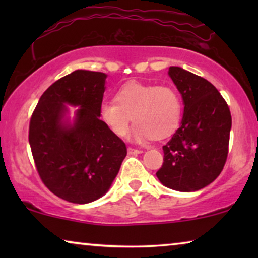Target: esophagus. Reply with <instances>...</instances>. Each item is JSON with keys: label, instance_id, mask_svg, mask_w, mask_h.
<instances>
[{"label": "esophagus", "instance_id": "34e87169", "mask_svg": "<svg viewBox=\"0 0 258 258\" xmlns=\"http://www.w3.org/2000/svg\"><path fill=\"white\" fill-rule=\"evenodd\" d=\"M142 153H143L142 150L134 149V148H128V154L129 155H137V154H142Z\"/></svg>", "mask_w": 258, "mask_h": 258}]
</instances>
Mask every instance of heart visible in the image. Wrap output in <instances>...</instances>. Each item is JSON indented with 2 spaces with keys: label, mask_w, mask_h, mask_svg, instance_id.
Returning <instances> with one entry per match:
<instances>
[{
  "label": "heart",
  "mask_w": 258,
  "mask_h": 258,
  "mask_svg": "<svg viewBox=\"0 0 258 258\" xmlns=\"http://www.w3.org/2000/svg\"><path fill=\"white\" fill-rule=\"evenodd\" d=\"M100 116L109 130L125 136L130 122H135L130 139L144 143L150 139H165L177 129L182 103L177 91L169 86L130 82L116 93L115 101H105Z\"/></svg>",
  "instance_id": "obj_1"
}]
</instances>
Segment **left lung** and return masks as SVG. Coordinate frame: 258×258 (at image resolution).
I'll use <instances>...</instances> for the list:
<instances>
[{
  "label": "left lung",
  "instance_id": "8db88e82",
  "mask_svg": "<svg viewBox=\"0 0 258 258\" xmlns=\"http://www.w3.org/2000/svg\"><path fill=\"white\" fill-rule=\"evenodd\" d=\"M169 76L181 94V126L163 146V165L156 172L167 188L190 192L217 178L228 156L231 115L218 90L203 77L179 67Z\"/></svg>",
  "mask_w": 258,
  "mask_h": 258
}]
</instances>
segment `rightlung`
Returning a JSON list of instances; mask_svg holds the SVG:
<instances>
[{
	"instance_id": "obj_1",
	"label": "right lung",
	"mask_w": 258,
	"mask_h": 258,
	"mask_svg": "<svg viewBox=\"0 0 258 258\" xmlns=\"http://www.w3.org/2000/svg\"><path fill=\"white\" fill-rule=\"evenodd\" d=\"M104 73L75 70L42 95L29 125L38 175L59 199L76 204L107 194L126 156L123 141L100 119ZM68 105L79 108L68 117Z\"/></svg>"
}]
</instances>
